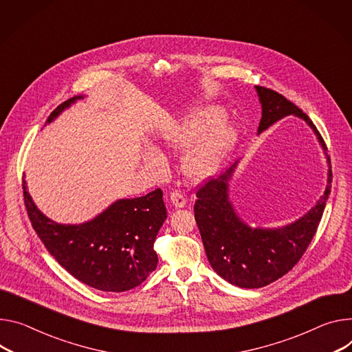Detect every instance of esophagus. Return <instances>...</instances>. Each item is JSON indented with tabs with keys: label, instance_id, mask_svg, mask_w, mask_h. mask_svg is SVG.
<instances>
[{
	"label": "esophagus",
	"instance_id": "esophagus-1",
	"mask_svg": "<svg viewBox=\"0 0 352 352\" xmlns=\"http://www.w3.org/2000/svg\"><path fill=\"white\" fill-rule=\"evenodd\" d=\"M170 202H171V205L175 208V209H179V208H184L185 205H186V199H185V197L182 195V194H179V192H171V195H170Z\"/></svg>",
	"mask_w": 352,
	"mask_h": 352
}]
</instances>
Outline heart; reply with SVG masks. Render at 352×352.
<instances>
[{
    "mask_svg": "<svg viewBox=\"0 0 352 352\" xmlns=\"http://www.w3.org/2000/svg\"><path fill=\"white\" fill-rule=\"evenodd\" d=\"M226 115L214 107L194 111L182 120H171L162 133V147L173 153L189 151L182 163L185 177L192 182H205L214 177L239 142V127L225 122ZM144 168L154 177L167 174V163L162 154L148 151L143 160Z\"/></svg>",
    "mask_w": 352,
    "mask_h": 352,
    "instance_id": "obj_1",
    "label": "heart"
}]
</instances>
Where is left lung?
<instances>
[{"instance_id":"1","label":"left lung","mask_w":352,"mask_h":352,"mask_svg":"<svg viewBox=\"0 0 352 352\" xmlns=\"http://www.w3.org/2000/svg\"><path fill=\"white\" fill-rule=\"evenodd\" d=\"M255 91L263 109L258 135L289 115L303 119L324 150L329 173L324 194L316 205L289 225L274 229L251 228L236 212L229 197V182L239 162L199 188L194 212L209 264L219 276L247 289L270 285L302 258L322 220L333 179L326 144L309 116L276 91L260 85H255Z\"/></svg>"}]
</instances>
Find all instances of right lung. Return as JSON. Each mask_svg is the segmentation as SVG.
Here are the masks:
<instances>
[{
    "label": "right lung",
    "mask_w": 352,
    "mask_h": 352,
    "mask_svg": "<svg viewBox=\"0 0 352 352\" xmlns=\"http://www.w3.org/2000/svg\"><path fill=\"white\" fill-rule=\"evenodd\" d=\"M82 95L58 105L47 118L52 123ZM28 216L56 261L82 283L104 292H124L139 286L157 267L153 250L160 228L167 219L163 190L146 197L118 199L94 219L63 225L43 214L22 181Z\"/></svg>",
    "instance_id": "1"
}]
</instances>
